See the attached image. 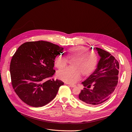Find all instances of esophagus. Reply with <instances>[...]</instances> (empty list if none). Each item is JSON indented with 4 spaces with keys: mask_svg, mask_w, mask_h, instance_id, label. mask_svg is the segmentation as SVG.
Listing matches in <instances>:
<instances>
[{
    "mask_svg": "<svg viewBox=\"0 0 132 132\" xmlns=\"http://www.w3.org/2000/svg\"><path fill=\"white\" fill-rule=\"evenodd\" d=\"M70 86L72 88H74V87H76V85H70Z\"/></svg>",
    "mask_w": 132,
    "mask_h": 132,
    "instance_id": "34e87169",
    "label": "esophagus"
}]
</instances>
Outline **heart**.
Instances as JSON below:
<instances>
[{
    "label": "heart",
    "mask_w": 132,
    "mask_h": 132,
    "mask_svg": "<svg viewBox=\"0 0 132 132\" xmlns=\"http://www.w3.org/2000/svg\"><path fill=\"white\" fill-rule=\"evenodd\" d=\"M67 57L73 60L72 68H67L58 73V77L67 84L77 82L81 75L87 77L95 70L98 63V57L96 52L89 51L86 46L78 45L70 47L66 52ZM64 55L59 54L54 59V65L60 70L65 68L67 65L68 59Z\"/></svg>",
    "instance_id": "b5f03b06"
}]
</instances>
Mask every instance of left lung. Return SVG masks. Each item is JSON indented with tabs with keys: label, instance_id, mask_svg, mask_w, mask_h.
Wrapping results in <instances>:
<instances>
[{
	"label": "left lung",
	"instance_id": "8db88e82",
	"mask_svg": "<svg viewBox=\"0 0 132 132\" xmlns=\"http://www.w3.org/2000/svg\"><path fill=\"white\" fill-rule=\"evenodd\" d=\"M101 57L94 72L82 82L84 88L79 98L89 105H98L107 101L111 96L118 84L119 62L109 52L96 47ZM92 85L93 89H89Z\"/></svg>",
	"mask_w": 132,
	"mask_h": 132
}]
</instances>
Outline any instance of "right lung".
I'll return each instance as SVG.
<instances>
[{
  "instance_id": "obj_1",
  "label": "right lung",
  "mask_w": 132,
  "mask_h": 132,
  "mask_svg": "<svg viewBox=\"0 0 132 132\" xmlns=\"http://www.w3.org/2000/svg\"><path fill=\"white\" fill-rule=\"evenodd\" d=\"M63 47L48 42H28L13 55L10 73L13 88L28 105L43 106L53 100L64 82L51 79L55 57Z\"/></svg>"
}]
</instances>
